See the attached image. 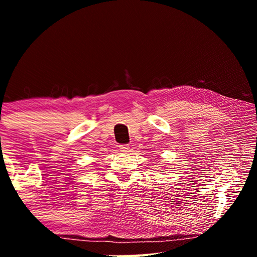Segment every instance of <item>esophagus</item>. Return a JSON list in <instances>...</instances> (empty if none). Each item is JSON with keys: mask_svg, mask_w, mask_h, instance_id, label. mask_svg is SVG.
I'll use <instances>...</instances> for the list:
<instances>
[{"mask_svg": "<svg viewBox=\"0 0 257 257\" xmlns=\"http://www.w3.org/2000/svg\"><path fill=\"white\" fill-rule=\"evenodd\" d=\"M119 149H120L121 152H123V153H127V152L130 151V147H129V145H127V144L119 145Z\"/></svg>", "mask_w": 257, "mask_h": 257, "instance_id": "34e87169", "label": "esophagus"}]
</instances>
